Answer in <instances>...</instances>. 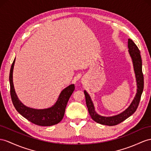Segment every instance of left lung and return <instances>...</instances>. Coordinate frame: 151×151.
<instances>
[{
	"label": "left lung",
	"instance_id": "obj_1",
	"mask_svg": "<svg viewBox=\"0 0 151 151\" xmlns=\"http://www.w3.org/2000/svg\"><path fill=\"white\" fill-rule=\"evenodd\" d=\"M127 43H128L127 46H128L129 48L128 52L131 59H132L137 86L136 95H135L130 105L124 111H123L122 112L118 115L111 116V117H104V116L100 115L97 114L95 110L94 103L92 101L91 96L87 93L86 91H84L86 105L88 108V113H89L91 118L95 122L103 125L110 126L117 125L134 114L137 109L143 90H144V75H143L142 73V63L140 52L133 40L128 39Z\"/></svg>",
	"mask_w": 151,
	"mask_h": 151
}]
</instances>
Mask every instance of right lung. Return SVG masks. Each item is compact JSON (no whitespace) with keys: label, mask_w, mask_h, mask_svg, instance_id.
Returning a JSON list of instances; mask_svg holds the SVG:
<instances>
[{"label":"right lung","mask_w":151,"mask_h":151,"mask_svg":"<svg viewBox=\"0 0 151 151\" xmlns=\"http://www.w3.org/2000/svg\"><path fill=\"white\" fill-rule=\"evenodd\" d=\"M15 59L11 65L9 73L10 93L12 102L18 112L30 122L41 126L57 124L63 119L68 100L75 90V85L71 84L61 91L56 103L51 107L44 109H35L25 106L18 99L14 90L13 73Z\"/></svg>","instance_id":"right-lung-1"}]
</instances>
